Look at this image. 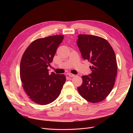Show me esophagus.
Masks as SVG:
<instances>
[{
	"mask_svg": "<svg viewBox=\"0 0 133 133\" xmlns=\"http://www.w3.org/2000/svg\"><path fill=\"white\" fill-rule=\"evenodd\" d=\"M68 75H69V76H70V77H74V76H75L74 74H71V73H68Z\"/></svg>",
	"mask_w": 133,
	"mask_h": 133,
	"instance_id": "1",
	"label": "esophagus"
}]
</instances>
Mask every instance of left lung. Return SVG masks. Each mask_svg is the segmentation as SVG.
I'll use <instances>...</instances> for the list:
<instances>
[{
  "label": "left lung",
  "mask_w": 133,
  "mask_h": 133,
  "mask_svg": "<svg viewBox=\"0 0 133 133\" xmlns=\"http://www.w3.org/2000/svg\"><path fill=\"white\" fill-rule=\"evenodd\" d=\"M76 44L83 58L91 64V73L82 76L83 83L78 90L88 102H102L114 85L117 73L114 51L107 41L98 36L79 35Z\"/></svg>",
  "instance_id": "8db88e82"
}]
</instances>
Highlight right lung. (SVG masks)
<instances>
[{"label": "right lung", "mask_w": 133, "mask_h": 133, "mask_svg": "<svg viewBox=\"0 0 133 133\" xmlns=\"http://www.w3.org/2000/svg\"><path fill=\"white\" fill-rule=\"evenodd\" d=\"M63 39L62 35L38 39L23 55L20 76L24 89L35 103L46 105L54 102L66 81L64 74H50L48 69Z\"/></svg>", "instance_id": "obj_1"}]
</instances>
